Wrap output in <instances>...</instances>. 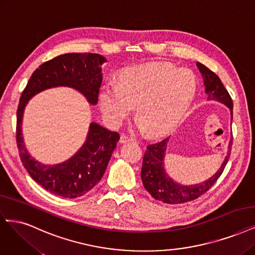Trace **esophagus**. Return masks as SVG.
Listing matches in <instances>:
<instances>
[{"label":"esophagus","mask_w":255,"mask_h":255,"mask_svg":"<svg viewBox=\"0 0 255 255\" xmlns=\"http://www.w3.org/2000/svg\"><path fill=\"white\" fill-rule=\"evenodd\" d=\"M120 143H127V142H129V141H131V139L128 137V136H127V135H121L120 136Z\"/></svg>","instance_id":"obj_1"}]
</instances>
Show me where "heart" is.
Here are the masks:
<instances>
[{"mask_svg":"<svg viewBox=\"0 0 255 255\" xmlns=\"http://www.w3.org/2000/svg\"><path fill=\"white\" fill-rule=\"evenodd\" d=\"M195 92V76L187 68L163 62L136 65L120 73L118 85L103 86L100 109L108 124L118 127L136 105L138 127L160 136L178 124Z\"/></svg>","mask_w":255,"mask_h":255,"instance_id":"b5f03b06","label":"heart"}]
</instances>
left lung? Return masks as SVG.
I'll use <instances>...</instances> for the list:
<instances>
[{
	"instance_id": "1",
	"label": "left lung",
	"mask_w": 255,
	"mask_h": 255,
	"mask_svg": "<svg viewBox=\"0 0 255 255\" xmlns=\"http://www.w3.org/2000/svg\"><path fill=\"white\" fill-rule=\"evenodd\" d=\"M196 65L204 78L205 92L207 94L208 101H217L229 108L232 120L233 102L221 79L204 64L196 62ZM169 139L170 137L163 139L160 142L146 146L141 169V180L145 190L156 200H160L164 204L170 205L188 203V201L194 200L200 195H203L221 176L228 160H229L233 138L231 136L229 145H228L227 156L216 173L205 181L195 184L178 183L166 173L164 168V157L166 148H168Z\"/></svg>"
}]
</instances>
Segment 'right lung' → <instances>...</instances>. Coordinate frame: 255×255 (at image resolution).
I'll list each match as a JSON object with an SVG mask.
<instances>
[{"mask_svg":"<svg viewBox=\"0 0 255 255\" xmlns=\"http://www.w3.org/2000/svg\"><path fill=\"white\" fill-rule=\"evenodd\" d=\"M107 59L98 54H64L39 66L22 93L16 112V143L21 161L30 177L52 194L76 198L97 184L107 170L119 134L91 122L81 147L67 160L44 164L28 153L24 143L22 122L26 105L37 94L54 87H69L82 94L90 104L98 102L102 82V64Z\"/></svg>","mask_w":255,"mask_h":255,"instance_id":"1","label":"right lung"}]
</instances>
